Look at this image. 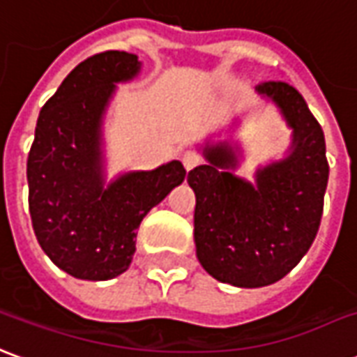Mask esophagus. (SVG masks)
<instances>
[{"label":"esophagus","instance_id":"esophagus-1","mask_svg":"<svg viewBox=\"0 0 357 357\" xmlns=\"http://www.w3.org/2000/svg\"><path fill=\"white\" fill-rule=\"evenodd\" d=\"M183 165L186 171H192L194 167L199 165V155L198 153H194V151H186L183 155Z\"/></svg>","mask_w":357,"mask_h":357}]
</instances>
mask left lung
Listing matches in <instances>:
<instances>
[{
  "mask_svg": "<svg viewBox=\"0 0 357 357\" xmlns=\"http://www.w3.org/2000/svg\"><path fill=\"white\" fill-rule=\"evenodd\" d=\"M257 93L292 128L288 158L257 169L252 184L229 171L238 159L221 142L206 146L207 165L188 173L199 264L213 279L240 288L273 284L300 264L319 231L328 181L325 134L302 93L280 80L257 84Z\"/></svg>",
  "mask_w": 357,
  "mask_h": 357,
  "instance_id": "left-lung-1",
  "label": "left lung"
}]
</instances>
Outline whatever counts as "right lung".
Instances as JSON below:
<instances>
[{
	"instance_id": "obj_1",
	"label": "right lung",
	"mask_w": 357,
	"mask_h": 357,
	"mask_svg": "<svg viewBox=\"0 0 357 357\" xmlns=\"http://www.w3.org/2000/svg\"><path fill=\"white\" fill-rule=\"evenodd\" d=\"M138 70L134 53H96L70 70L38 117L26 161L32 229L45 255L77 279L125 273L142 219L186 176L183 163L171 161L103 186V113L115 84Z\"/></svg>"
}]
</instances>
